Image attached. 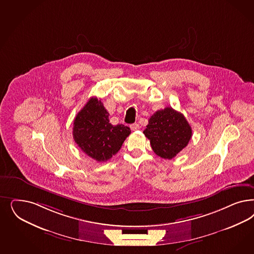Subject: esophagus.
<instances>
[{"label": "esophagus", "instance_id": "esophagus-1", "mask_svg": "<svg viewBox=\"0 0 254 254\" xmlns=\"http://www.w3.org/2000/svg\"><path fill=\"white\" fill-rule=\"evenodd\" d=\"M130 128H131V131H136L140 128L139 124L138 123H132L130 125Z\"/></svg>", "mask_w": 254, "mask_h": 254}]
</instances>
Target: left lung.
Wrapping results in <instances>:
<instances>
[{
  "label": "left lung",
  "instance_id": "1",
  "mask_svg": "<svg viewBox=\"0 0 254 254\" xmlns=\"http://www.w3.org/2000/svg\"><path fill=\"white\" fill-rule=\"evenodd\" d=\"M144 134L150 146L161 158L171 160L188 145L191 138V127L183 114L172 107H165L152 115Z\"/></svg>",
  "mask_w": 254,
  "mask_h": 254
}]
</instances>
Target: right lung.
I'll return each mask as SVG.
<instances>
[{"instance_id":"1","label":"right lung","mask_w":254,"mask_h":254,"mask_svg":"<svg viewBox=\"0 0 254 254\" xmlns=\"http://www.w3.org/2000/svg\"><path fill=\"white\" fill-rule=\"evenodd\" d=\"M109 113L101 100L91 97L74 121L73 137L87 155L97 162H107L121 149L131 133L129 127L109 123Z\"/></svg>"}]
</instances>
